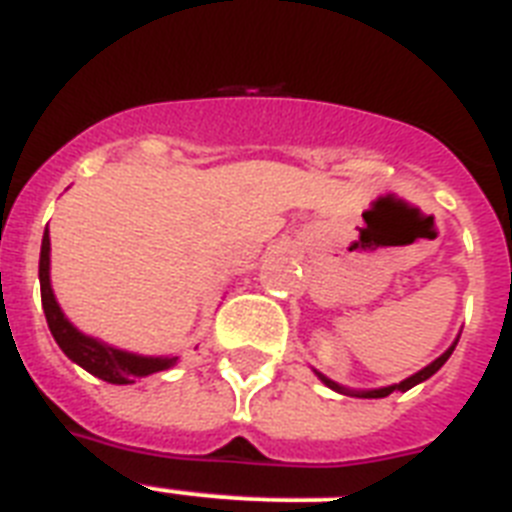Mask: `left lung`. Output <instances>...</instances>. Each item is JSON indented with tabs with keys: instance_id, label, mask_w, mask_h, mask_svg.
Listing matches in <instances>:
<instances>
[{
	"instance_id": "1",
	"label": "left lung",
	"mask_w": 512,
	"mask_h": 512,
	"mask_svg": "<svg viewBox=\"0 0 512 512\" xmlns=\"http://www.w3.org/2000/svg\"><path fill=\"white\" fill-rule=\"evenodd\" d=\"M453 350H455V345H453V348H450V350H445V353H442V356H439L437 361L429 363L426 369H421V371H418V374H413V377L403 379V382H400V384H392V387H382V390L356 392V395H358V398H387V395H390V392H395V390H400V392L411 390V387H416L418 382H424V379H429V377H432V374H437V371L442 369V366H445V361H447V358H450V353H453ZM319 379H322V382L327 384V387H332V390L345 392V395H350V390H345V387H340V384H335V382H332V379L322 377V374H319Z\"/></svg>"
}]
</instances>
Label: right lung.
Here are the masks:
<instances>
[{
    "label": "right lung",
    "mask_w": 512,
    "mask_h": 512,
    "mask_svg": "<svg viewBox=\"0 0 512 512\" xmlns=\"http://www.w3.org/2000/svg\"><path fill=\"white\" fill-rule=\"evenodd\" d=\"M38 280H41V306H44L46 324L52 329L54 340L62 348L70 361L94 374V377L104 379L109 384H133L135 379L149 377L154 371L172 369L177 363V356L172 358H146L135 356V353H125V350L109 348L104 342L86 337L83 332L67 322L62 308L57 306V298L52 293V282H49V227L44 230V240H41V259H38Z\"/></svg>",
    "instance_id": "right-lung-1"
}]
</instances>
